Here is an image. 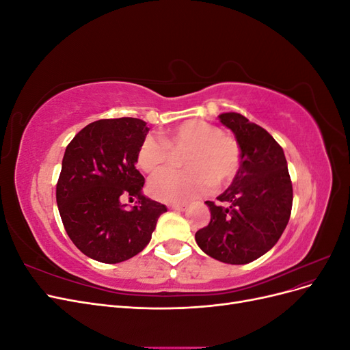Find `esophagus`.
I'll list each match as a JSON object with an SVG mask.
<instances>
[{
    "label": "esophagus",
    "instance_id": "1",
    "mask_svg": "<svg viewBox=\"0 0 350 350\" xmlns=\"http://www.w3.org/2000/svg\"><path fill=\"white\" fill-rule=\"evenodd\" d=\"M171 210H178V211H184L187 208V204H171L169 206Z\"/></svg>",
    "mask_w": 350,
    "mask_h": 350
}]
</instances>
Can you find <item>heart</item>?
<instances>
[{
  "label": "heart",
  "mask_w": 350,
  "mask_h": 350,
  "mask_svg": "<svg viewBox=\"0 0 350 350\" xmlns=\"http://www.w3.org/2000/svg\"><path fill=\"white\" fill-rule=\"evenodd\" d=\"M173 150H188L185 171H165L149 184L150 194L167 204H179L207 193L215 185H228L235 178L241 150L234 137L203 120H188L163 133V140L149 135L137 152V163L147 174H156L171 163Z\"/></svg>",
  "instance_id": "obj_1"
}]
</instances>
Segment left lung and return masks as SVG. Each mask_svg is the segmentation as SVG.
Returning a JSON list of instances; mask_svg holds the SVG:
<instances>
[{
    "mask_svg": "<svg viewBox=\"0 0 350 350\" xmlns=\"http://www.w3.org/2000/svg\"><path fill=\"white\" fill-rule=\"evenodd\" d=\"M234 133L241 165L217 203L206 201L210 224L197 230V245L211 258L248 264L270 251L288 225L292 183L283 149L273 137L237 112L219 115Z\"/></svg>",
    "mask_w": 350,
    "mask_h": 350,
    "instance_id": "obj_1",
    "label": "left lung"
}]
</instances>
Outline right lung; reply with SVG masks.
<instances>
[{"mask_svg": "<svg viewBox=\"0 0 350 350\" xmlns=\"http://www.w3.org/2000/svg\"><path fill=\"white\" fill-rule=\"evenodd\" d=\"M149 129L139 118L94 121L67 146L57 184L62 224L84 256L115 264L142 252L166 206L143 194L137 152ZM137 198L131 209L119 200Z\"/></svg>", "mask_w": 350, "mask_h": 350, "instance_id": "obj_1", "label": "right lung"}]
</instances>
